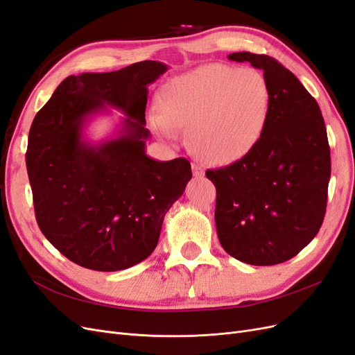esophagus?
<instances>
[{
    "label": "esophagus",
    "instance_id": "obj_1",
    "mask_svg": "<svg viewBox=\"0 0 355 355\" xmlns=\"http://www.w3.org/2000/svg\"><path fill=\"white\" fill-rule=\"evenodd\" d=\"M192 175L196 178H202L204 176V167L198 163H192Z\"/></svg>",
    "mask_w": 355,
    "mask_h": 355
}]
</instances>
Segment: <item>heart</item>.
Listing matches in <instances>:
<instances>
[{
    "label": "heart",
    "mask_w": 355,
    "mask_h": 355,
    "mask_svg": "<svg viewBox=\"0 0 355 355\" xmlns=\"http://www.w3.org/2000/svg\"><path fill=\"white\" fill-rule=\"evenodd\" d=\"M161 114L151 116L155 130L176 137L187 128V144L210 164L237 163L261 144L270 124L271 93L254 68L200 67L166 84L159 93Z\"/></svg>",
    "instance_id": "obj_1"
}]
</instances>
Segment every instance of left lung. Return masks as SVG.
Masks as SVG:
<instances>
[{"label":"left lung","mask_w":355,"mask_h":355,"mask_svg":"<svg viewBox=\"0 0 355 355\" xmlns=\"http://www.w3.org/2000/svg\"><path fill=\"white\" fill-rule=\"evenodd\" d=\"M230 60L262 69L270 85V124L243 159L206 176L216 187L218 237L228 254L268 266L292 259L324 219L330 148L317 101L271 56L232 53Z\"/></svg>","instance_id":"obj_1"}]
</instances>
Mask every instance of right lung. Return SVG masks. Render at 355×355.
<instances>
[{
	"instance_id": "right-lung-1",
	"label": "right lung",
	"mask_w": 355,
	"mask_h": 355,
	"mask_svg": "<svg viewBox=\"0 0 355 355\" xmlns=\"http://www.w3.org/2000/svg\"><path fill=\"white\" fill-rule=\"evenodd\" d=\"M167 71L155 60L63 80L32 121L26 168L44 237L94 271L127 270L157 247L168 209L192 178L187 158L145 154L148 85ZM126 114L115 138L90 144L88 118L109 106Z\"/></svg>"
}]
</instances>
